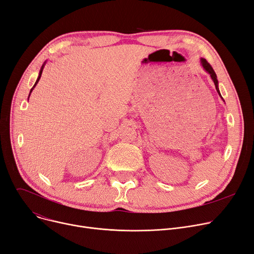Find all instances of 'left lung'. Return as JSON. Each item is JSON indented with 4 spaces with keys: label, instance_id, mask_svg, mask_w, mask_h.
<instances>
[{
    "label": "left lung",
    "instance_id": "8db88e82",
    "mask_svg": "<svg viewBox=\"0 0 254 254\" xmlns=\"http://www.w3.org/2000/svg\"><path fill=\"white\" fill-rule=\"evenodd\" d=\"M201 62H202V65L204 66V69L210 74V76H211V78H212V80H213V82H214V84H215V87H216V90H217V92H218V95L221 97V95H220V92H219V89H218V81H217V76H216V74H215V72H214V70H213V68L211 66V64L205 60V59H202L201 60ZM221 99H222V97H221Z\"/></svg>",
    "mask_w": 254,
    "mask_h": 254
}]
</instances>
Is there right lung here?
Wrapping results in <instances>:
<instances>
[{
    "mask_svg": "<svg viewBox=\"0 0 254 254\" xmlns=\"http://www.w3.org/2000/svg\"><path fill=\"white\" fill-rule=\"evenodd\" d=\"M43 68H44V64L42 65V68H41V71H40V73H39V77H38V79H37V81H36V83H35V85L33 86V88L36 86V84L38 83V81H39V80H40V77H41V75H42V71H43ZM33 88L31 89V92H32V90H33ZM30 97V96H29Z\"/></svg>",
    "mask_w": 254,
    "mask_h": 254,
    "instance_id": "right-lung-1",
    "label": "right lung"
}]
</instances>
